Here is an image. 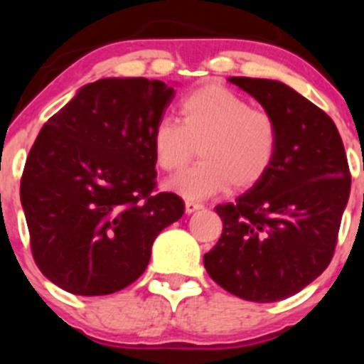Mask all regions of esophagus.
<instances>
[{
    "instance_id": "obj_1",
    "label": "esophagus",
    "mask_w": 364,
    "mask_h": 364,
    "mask_svg": "<svg viewBox=\"0 0 364 364\" xmlns=\"http://www.w3.org/2000/svg\"><path fill=\"white\" fill-rule=\"evenodd\" d=\"M185 209H186V213H196L197 209H203V204H200V203H192V200H186Z\"/></svg>"
}]
</instances>
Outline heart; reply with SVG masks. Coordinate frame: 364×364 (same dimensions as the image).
Returning a JSON list of instances; mask_svg holds the SVG:
<instances>
[{"mask_svg":"<svg viewBox=\"0 0 364 364\" xmlns=\"http://www.w3.org/2000/svg\"><path fill=\"white\" fill-rule=\"evenodd\" d=\"M199 149V161L165 181L188 200H203L229 186L247 190L266 178L280 146L271 112L253 109L236 91L205 84L179 102V121L161 117L151 130L153 159L161 171H178Z\"/></svg>","mask_w":364,"mask_h":364,"instance_id":"b5f03b06","label":"heart"}]
</instances>
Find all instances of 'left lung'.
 Wrapping results in <instances>:
<instances>
[{
    "label": "left lung",
    "instance_id": "1",
    "mask_svg": "<svg viewBox=\"0 0 364 364\" xmlns=\"http://www.w3.org/2000/svg\"><path fill=\"white\" fill-rule=\"evenodd\" d=\"M229 80L273 114L280 146L262 181L215 208L223 230L204 266L230 294L273 303L297 294L331 262L350 172L336 124L322 109L278 80Z\"/></svg>",
    "mask_w": 364,
    "mask_h": 364
}]
</instances>
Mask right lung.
Instances as JSON below:
<instances>
[{
    "instance_id": "add662e5",
    "label": "right lung",
    "mask_w": 364,
    "mask_h": 364,
    "mask_svg": "<svg viewBox=\"0 0 364 364\" xmlns=\"http://www.w3.org/2000/svg\"><path fill=\"white\" fill-rule=\"evenodd\" d=\"M174 87L144 77L86 84L40 130L21 179L33 259L53 284L105 296L146 271L156 236L185 213L155 193L151 130Z\"/></svg>"
}]
</instances>
